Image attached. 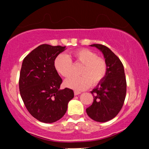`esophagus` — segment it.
I'll return each mask as SVG.
<instances>
[{"mask_svg": "<svg viewBox=\"0 0 149 149\" xmlns=\"http://www.w3.org/2000/svg\"><path fill=\"white\" fill-rule=\"evenodd\" d=\"M79 94H80V91H74V95H79Z\"/></svg>", "mask_w": 149, "mask_h": 149, "instance_id": "esophagus-1", "label": "esophagus"}]
</instances>
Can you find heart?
I'll list each match as a JSON object with an SVG mask.
<instances>
[{"instance_id": "obj_1", "label": "heart", "mask_w": 149, "mask_h": 149, "mask_svg": "<svg viewBox=\"0 0 149 149\" xmlns=\"http://www.w3.org/2000/svg\"><path fill=\"white\" fill-rule=\"evenodd\" d=\"M76 62L83 64L80 69V76H71L64 81L65 86L75 90L88 88L92 83L96 85L105 78L107 64L103 58L89 49L83 48L69 54ZM67 54H60L54 59V67L59 74L68 77L72 72V61Z\"/></svg>"}]
</instances>
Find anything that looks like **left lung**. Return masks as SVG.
I'll list each match as a JSON object with an SVG mask.
<instances>
[{
	"instance_id": "obj_1",
	"label": "left lung",
	"mask_w": 149,
	"mask_h": 149,
	"mask_svg": "<svg viewBox=\"0 0 149 149\" xmlns=\"http://www.w3.org/2000/svg\"><path fill=\"white\" fill-rule=\"evenodd\" d=\"M103 54L107 64L105 78L92 90L93 103L86 109L89 117L97 122L104 123L118 115L123 106L126 95V78L123 65L107 46L92 44Z\"/></svg>"
}]
</instances>
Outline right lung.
<instances>
[{
	"instance_id": "obj_1",
	"label": "right lung",
	"mask_w": 149,
	"mask_h": 149,
	"mask_svg": "<svg viewBox=\"0 0 149 149\" xmlns=\"http://www.w3.org/2000/svg\"><path fill=\"white\" fill-rule=\"evenodd\" d=\"M66 46L42 44L24 59L19 87L26 108L33 117L45 123L59 120L74 97L72 90H60L61 77L54 67L55 58Z\"/></svg>"
}]
</instances>
